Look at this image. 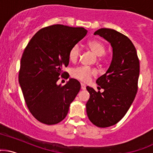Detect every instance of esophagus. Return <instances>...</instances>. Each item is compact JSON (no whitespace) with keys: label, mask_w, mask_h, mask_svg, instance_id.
<instances>
[{"label":"esophagus","mask_w":153,"mask_h":153,"mask_svg":"<svg viewBox=\"0 0 153 153\" xmlns=\"http://www.w3.org/2000/svg\"><path fill=\"white\" fill-rule=\"evenodd\" d=\"M81 89L85 90V85L83 84V83H81Z\"/></svg>","instance_id":"1"}]
</instances>
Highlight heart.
Returning a JSON list of instances; mask_svg holds the SVG:
<instances>
[{
	"label": "heart",
	"instance_id": "b5f03b06",
	"mask_svg": "<svg viewBox=\"0 0 153 153\" xmlns=\"http://www.w3.org/2000/svg\"><path fill=\"white\" fill-rule=\"evenodd\" d=\"M86 46L95 53L97 56H103L106 51V47L103 42L97 39H92L88 41ZM80 46L78 44H75L72 46L69 51V59L73 62H75L79 58L80 55ZM97 73L94 69H92L89 67L80 66L78 68H74L71 72V75L73 78L78 79L83 82H87L90 80L92 75H94Z\"/></svg>",
	"mask_w": 153,
	"mask_h": 153
}]
</instances>
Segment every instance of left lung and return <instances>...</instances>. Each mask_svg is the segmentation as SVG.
Segmentation results:
<instances>
[{
    "instance_id": "obj_1",
    "label": "left lung",
    "mask_w": 153,
    "mask_h": 153,
    "mask_svg": "<svg viewBox=\"0 0 153 153\" xmlns=\"http://www.w3.org/2000/svg\"><path fill=\"white\" fill-rule=\"evenodd\" d=\"M94 35L111 44L112 59L106 73L96 81L104 91L87 86L90 98L85 106L90 121L106 128L120 121L133 103L138 90L139 61L133 43L122 33L101 28Z\"/></svg>"
}]
</instances>
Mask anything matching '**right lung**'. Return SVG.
I'll return each instance as SVG.
<instances>
[{
	"instance_id": "add662e5",
	"label": "right lung",
	"mask_w": 153,
	"mask_h": 153,
	"mask_svg": "<svg viewBox=\"0 0 153 153\" xmlns=\"http://www.w3.org/2000/svg\"><path fill=\"white\" fill-rule=\"evenodd\" d=\"M83 27L53 25L37 32L27 45L20 62L19 82L26 105L35 118L47 125L56 124L68 115L80 89L79 81L63 78L70 62L69 51L87 34Z\"/></svg>"
}]
</instances>
